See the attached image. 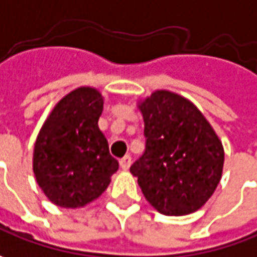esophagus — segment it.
I'll list each match as a JSON object with an SVG mask.
<instances>
[{
	"instance_id": "obj_1",
	"label": "esophagus",
	"mask_w": 257,
	"mask_h": 257,
	"mask_svg": "<svg viewBox=\"0 0 257 257\" xmlns=\"http://www.w3.org/2000/svg\"><path fill=\"white\" fill-rule=\"evenodd\" d=\"M131 164H132V159H131V156H129V155L123 156V158H122V159L119 161L120 168H122L123 171H128L129 166H131Z\"/></svg>"
}]
</instances>
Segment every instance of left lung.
<instances>
[{
	"label": "left lung",
	"mask_w": 257,
	"mask_h": 257,
	"mask_svg": "<svg viewBox=\"0 0 257 257\" xmlns=\"http://www.w3.org/2000/svg\"><path fill=\"white\" fill-rule=\"evenodd\" d=\"M146 148L131 166L145 199L168 216L196 212L222 179L225 151L215 129L195 103L158 89L138 101Z\"/></svg>",
	"instance_id": "obj_1"
}]
</instances>
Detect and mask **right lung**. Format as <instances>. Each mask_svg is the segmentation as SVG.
Segmentation results:
<instances>
[{
	"instance_id": "right-lung-1",
	"label": "right lung",
	"mask_w": 257,
	"mask_h": 257,
	"mask_svg": "<svg viewBox=\"0 0 257 257\" xmlns=\"http://www.w3.org/2000/svg\"><path fill=\"white\" fill-rule=\"evenodd\" d=\"M102 109L101 92L79 86L58 101L37 137L34 175L57 206L84 208L98 199L119 168L98 126Z\"/></svg>"
}]
</instances>
